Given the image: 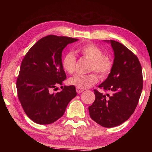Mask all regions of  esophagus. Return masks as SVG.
Wrapping results in <instances>:
<instances>
[{"instance_id": "obj_1", "label": "esophagus", "mask_w": 152, "mask_h": 152, "mask_svg": "<svg viewBox=\"0 0 152 152\" xmlns=\"http://www.w3.org/2000/svg\"><path fill=\"white\" fill-rule=\"evenodd\" d=\"M76 90L77 93H78V94L81 93L82 92H83V91H84V90H83V89H80V88H76Z\"/></svg>"}]
</instances>
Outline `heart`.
Returning a JSON list of instances; mask_svg holds the SVG:
<instances>
[{
  "mask_svg": "<svg viewBox=\"0 0 152 152\" xmlns=\"http://www.w3.org/2000/svg\"><path fill=\"white\" fill-rule=\"evenodd\" d=\"M82 57L91 61L88 72H96L102 78L109 75L113 68V61L110 58L103 55V51L94 43H86L82 45L76 49ZM77 60L72 52H68L64 56L61 60V66L64 70L72 74L76 70ZM99 77L95 72L86 75H76L68 80V83L72 86L80 89L91 88L97 83Z\"/></svg>",
  "mask_w": 152,
  "mask_h": 152,
  "instance_id": "1",
  "label": "heart"
}]
</instances>
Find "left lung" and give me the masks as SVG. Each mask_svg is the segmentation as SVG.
<instances>
[{"instance_id": "8db88e82", "label": "left lung", "mask_w": 152, "mask_h": 152, "mask_svg": "<svg viewBox=\"0 0 152 152\" xmlns=\"http://www.w3.org/2000/svg\"><path fill=\"white\" fill-rule=\"evenodd\" d=\"M110 42L114 50V62L108 78L99 88L110 94L94 89L95 100L88 107L91 119L108 128L122 124L132 116L143 88L142 69L137 56L122 43L114 40Z\"/></svg>"}]
</instances>
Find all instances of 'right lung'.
<instances>
[{
    "label": "right lung",
    "mask_w": 152,
    "mask_h": 152,
    "mask_svg": "<svg viewBox=\"0 0 152 152\" xmlns=\"http://www.w3.org/2000/svg\"><path fill=\"white\" fill-rule=\"evenodd\" d=\"M78 39L54 35L45 36L27 51L17 80L18 98L25 113L33 121L51 124L65 113L67 105L76 96L74 86H61L66 78L61 66V52L68 43Z\"/></svg>",
    "instance_id": "add662e5"
}]
</instances>
